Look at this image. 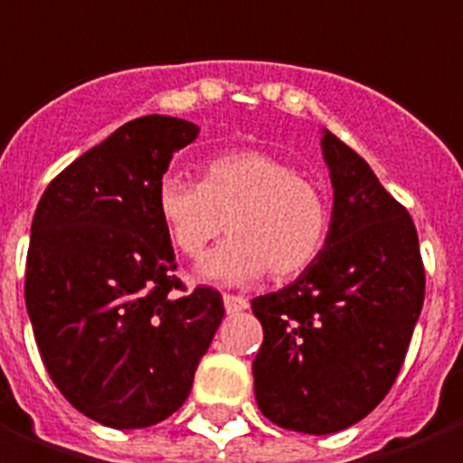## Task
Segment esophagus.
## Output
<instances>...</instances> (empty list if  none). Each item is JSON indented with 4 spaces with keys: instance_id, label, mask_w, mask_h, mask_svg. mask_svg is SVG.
Wrapping results in <instances>:
<instances>
[{
    "instance_id": "1",
    "label": "esophagus",
    "mask_w": 463,
    "mask_h": 463,
    "mask_svg": "<svg viewBox=\"0 0 463 463\" xmlns=\"http://www.w3.org/2000/svg\"><path fill=\"white\" fill-rule=\"evenodd\" d=\"M222 304L228 314H238V311L248 309V299L245 297H235V294H222Z\"/></svg>"
}]
</instances>
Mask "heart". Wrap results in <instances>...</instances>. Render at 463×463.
Returning a JSON list of instances; mask_svg holds the SVG:
<instances>
[{"label": "heart", "instance_id": "b5f03b06", "mask_svg": "<svg viewBox=\"0 0 463 463\" xmlns=\"http://www.w3.org/2000/svg\"><path fill=\"white\" fill-rule=\"evenodd\" d=\"M156 213L186 258L203 255L222 228L231 232L196 269L215 284L252 282L267 269L275 279L299 275L321 255L331 225L324 191L289 162L258 149L208 159L201 184L164 176Z\"/></svg>", "mask_w": 463, "mask_h": 463}]
</instances>
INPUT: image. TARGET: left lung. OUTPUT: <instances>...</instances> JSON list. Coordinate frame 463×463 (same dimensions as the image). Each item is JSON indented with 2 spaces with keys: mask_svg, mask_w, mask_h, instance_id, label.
Masks as SVG:
<instances>
[{
  "mask_svg": "<svg viewBox=\"0 0 463 463\" xmlns=\"http://www.w3.org/2000/svg\"><path fill=\"white\" fill-rule=\"evenodd\" d=\"M334 208L326 245L292 284L252 299L265 338L252 375L277 427L334 434L392 388L424 301L417 231L365 159L321 132Z\"/></svg>",
  "mask_w": 463,
  "mask_h": 463,
  "instance_id": "obj_1",
  "label": "left lung"
}]
</instances>
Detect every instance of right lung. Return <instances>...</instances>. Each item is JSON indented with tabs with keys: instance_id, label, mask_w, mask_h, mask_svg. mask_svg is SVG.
<instances>
[{
	"instance_id": "1",
	"label": "right lung",
	"mask_w": 463,
	"mask_h": 463,
	"mask_svg": "<svg viewBox=\"0 0 463 463\" xmlns=\"http://www.w3.org/2000/svg\"><path fill=\"white\" fill-rule=\"evenodd\" d=\"M198 125L132 119L43 191L31 222L26 311L68 402L112 430L176 412L222 321L221 294H179L156 186Z\"/></svg>"
}]
</instances>
